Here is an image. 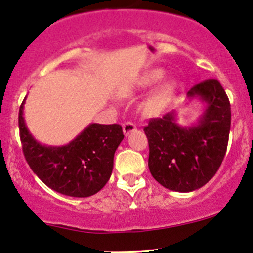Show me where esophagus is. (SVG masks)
<instances>
[{"mask_svg": "<svg viewBox=\"0 0 253 253\" xmlns=\"http://www.w3.org/2000/svg\"><path fill=\"white\" fill-rule=\"evenodd\" d=\"M136 128H137L136 125L131 121H127L122 125V129H124V133L126 134V136H128L129 133H132V132L136 131Z\"/></svg>", "mask_w": 253, "mask_h": 253, "instance_id": "obj_1", "label": "esophagus"}]
</instances>
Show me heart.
Returning <instances> with one entry per match:
<instances>
[{"instance_id": "heart-1", "label": "heart", "mask_w": 253, "mask_h": 253, "mask_svg": "<svg viewBox=\"0 0 253 253\" xmlns=\"http://www.w3.org/2000/svg\"><path fill=\"white\" fill-rule=\"evenodd\" d=\"M164 72L159 68H154V70H150L147 75L144 76L142 79V85L149 86L153 84L157 83L158 81L163 78ZM176 89V84L174 81H165L155 89L154 93L152 94L149 99H148L147 106L150 110H158V109H162L165 104L169 101V99L171 98L172 94H174Z\"/></svg>"}]
</instances>
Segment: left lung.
Returning a JSON list of instances; mask_svg holds the SVG:
<instances>
[{
    "instance_id": "1",
    "label": "left lung",
    "mask_w": 253,
    "mask_h": 253,
    "mask_svg": "<svg viewBox=\"0 0 253 253\" xmlns=\"http://www.w3.org/2000/svg\"><path fill=\"white\" fill-rule=\"evenodd\" d=\"M206 109L198 122L181 126L176 111L152 119L144 127L149 144L150 174L165 188L191 192L205 186L225 157L231 124L230 103L218 79H207L187 93Z\"/></svg>"
}]
</instances>
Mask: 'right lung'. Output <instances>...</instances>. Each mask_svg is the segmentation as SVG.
Segmentation results:
<instances>
[{"mask_svg":"<svg viewBox=\"0 0 253 253\" xmlns=\"http://www.w3.org/2000/svg\"><path fill=\"white\" fill-rule=\"evenodd\" d=\"M19 109L23 153L30 169L51 190L70 197H89L110 178L114 155L124 139L120 125L90 124L73 141L61 147L42 144L32 136Z\"/></svg>","mask_w":253,"mask_h":253,"instance_id":"right-lung-1","label":"right lung"}]
</instances>
